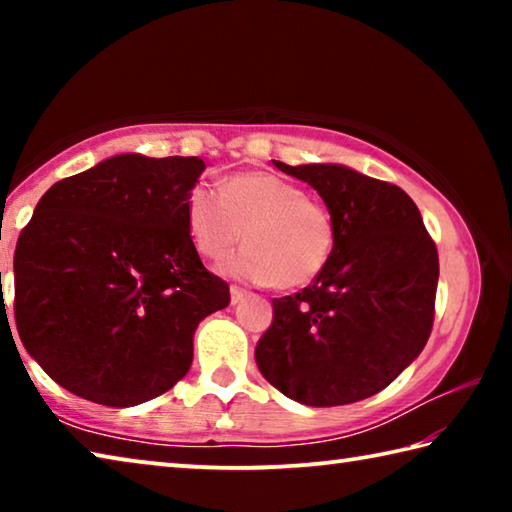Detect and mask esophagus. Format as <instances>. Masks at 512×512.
<instances>
[{"mask_svg":"<svg viewBox=\"0 0 512 512\" xmlns=\"http://www.w3.org/2000/svg\"><path fill=\"white\" fill-rule=\"evenodd\" d=\"M246 296V289H241V287H230V300H232V305H237V302Z\"/></svg>","mask_w":512,"mask_h":512,"instance_id":"esophagus-1","label":"esophagus"}]
</instances>
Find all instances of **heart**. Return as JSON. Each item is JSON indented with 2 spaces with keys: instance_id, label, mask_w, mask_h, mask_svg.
Listing matches in <instances>:
<instances>
[{
  "instance_id": "obj_1",
  "label": "heart",
  "mask_w": 512,
  "mask_h": 512,
  "mask_svg": "<svg viewBox=\"0 0 512 512\" xmlns=\"http://www.w3.org/2000/svg\"><path fill=\"white\" fill-rule=\"evenodd\" d=\"M185 216L198 253L210 259L225 257L244 237L248 246L221 264L225 275L280 289L316 280L336 246L332 210L275 173H235L221 192L196 183Z\"/></svg>"
}]
</instances>
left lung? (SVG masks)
Returning <instances> with one entry per match:
<instances>
[{
    "label": "left lung",
    "mask_w": 512,
    "mask_h": 512,
    "mask_svg": "<svg viewBox=\"0 0 512 512\" xmlns=\"http://www.w3.org/2000/svg\"><path fill=\"white\" fill-rule=\"evenodd\" d=\"M273 162L323 198L336 221V246L309 287L273 298V323L255 361L277 391L300 404L366 400L427 345L436 314V244L397 185L341 164Z\"/></svg>",
    "instance_id": "8db88e82"
}]
</instances>
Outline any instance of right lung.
I'll return each instance as SVG.
<instances>
[{"label": "right lung", "mask_w": 512, "mask_h": 512, "mask_svg": "<svg viewBox=\"0 0 512 512\" xmlns=\"http://www.w3.org/2000/svg\"><path fill=\"white\" fill-rule=\"evenodd\" d=\"M201 158L126 153L58 180L17 239L15 325L47 375L83 400L135 406L187 375L194 332L230 305L189 235Z\"/></svg>", "instance_id": "right-lung-1"}]
</instances>
